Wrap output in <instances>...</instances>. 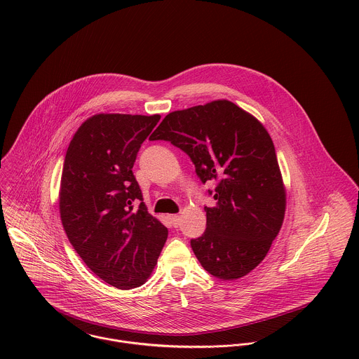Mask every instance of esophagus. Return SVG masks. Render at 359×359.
Returning a JSON list of instances; mask_svg holds the SVG:
<instances>
[{
	"label": "esophagus",
	"instance_id": "34e87169",
	"mask_svg": "<svg viewBox=\"0 0 359 359\" xmlns=\"http://www.w3.org/2000/svg\"><path fill=\"white\" fill-rule=\"evenodd\" d=\"M168 221H170V224H171L174 228H178V225H180V215H177V214L168 215Z\"/></svg>",
	"mask_w": 359,
	"mask_h": 359
}]
</instances>
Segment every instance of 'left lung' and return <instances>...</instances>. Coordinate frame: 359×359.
Here are the masks:
<instances>
[{
	"mask_svg": "<svg viewBox=\"0 0 359 359\" xmlns=\"http://www.w3.org/2000/svg\"><path fill=\"white\" fill-rule=\"evenodd\" d=\"M151 141L188 154L215 203L205 205V233L191 246L208 273L233 280L266 256L285 217L286 195L273 142L252 114L229 101L177 110Z\"/></svg>",
	"mask_w": 359,
	"mask_h": 359,
	"instance_id": "1",
	"label": "left lung"
}]
</instances>
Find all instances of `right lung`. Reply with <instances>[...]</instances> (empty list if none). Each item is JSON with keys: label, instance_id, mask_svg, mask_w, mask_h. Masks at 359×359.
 Segmentation results:
<instances>
[{"label": "right lung", "instance_id": "add662e5", "mask_svg": "<svg viewBox=\"0 0 359 359\" xmlns=\"http://www.w3.org/2000/svg\"><path fill=\"white\" fill-rule=\"evenodd\" d=\"M158 120L93 116L74 134L63 163L59 210L67 239L97 276L123 290L147 282L168 235L148 212L133 172Z\"/></svg>", "mask_w": 359, "mask_h": 359}]
</instances>
